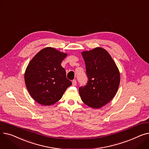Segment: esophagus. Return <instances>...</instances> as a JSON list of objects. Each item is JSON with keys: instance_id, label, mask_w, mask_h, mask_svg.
I'll list each match as a JSON object with an SVG mask.
<instances>
[{"instance_id": "1", "label": "esophagus", "mask_w": 149, "mask_h": 149, "mask_svg": "<svg viewBox=\"0 0 149 149\" xmlns=\"http://www.w3.org/2000/svg\"><path fill=\"white\" fill-rule=\"evenodd\" d=\"M76 84H77V81H76L75 80H74L72 81V86H76Z\"/></svg>"}]
</instances>
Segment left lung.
<instances>
[{
  "label": "left lung",
  "instance_id": "8db88e82",
  "mask_svg": "<svg viewBox=\"0 0 149 149\" xmlns=\"http://www.w3.org/2000/svg\"><path fill=\"white\" fill-rule=\"evenodd\" d=\"M81 55L88 81L79 88L81 99L92 108H100L116 95L120 82L119 70L110 54L100 47L83 51Z\"/></svg>",
  "mask_w": 149,
  "mask_h": 149
}]
</instances>
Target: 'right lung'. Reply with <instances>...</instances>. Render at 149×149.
I'll use <instances>...</instances> for the list:
<instances>
[{
  "label": "right lung",
  "mask_w": 149,
  "mask_h": 149,
  "mask_svg": "<svg viewBox=\"0 0 149 149\" xmlns=\"http://www.w3.org/2000/svg\"><path fill=\"white\" fill-rule=\"evenodd\" d=\"M67 54L51 47L39 51L29 63L25 72L26 88L38 103L50 106L59 101L72 82L61 66Z\"/></svg>",
  "instance_id": "obj_1"
}]
</instances>
